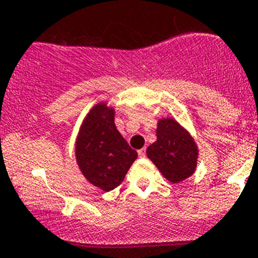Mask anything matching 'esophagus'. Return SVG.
<instances>
[{"label": "esophagus", "instance_id": "34e87169", "mask_svg": "<svg viewBox=\"0 0 258 258\" xmlns=\"http://www.w3.org/2000/svg\"><path fill=\"white\" fill-rule=\"evenodd\" d=\"M138 154H139L140 158H144L145 154H147V149H145V148H142V149L138 150Z\"/></svg>", "mask_w": 258, "mask_h": 258}]
</instances>
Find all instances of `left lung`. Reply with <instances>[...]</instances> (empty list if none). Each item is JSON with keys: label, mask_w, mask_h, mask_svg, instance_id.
<instances>
[{"label": "left lung", "mask_w": 258, "mask_h": 258, "mask_svg": "<svg viewBox=\"0 0 258 258\" xmlns=\"http://www.w3.org/2000/svg\"><path fill=\"white\" fill-rule=\"evenodd\" d=\"M147 155L169 182L179 183L195 173L198 149L189 133L174 119H162L157 142L148 147Z\"/></svg>", "instance_id": "8db88e82"}]
</instances>
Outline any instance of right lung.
I'll list each match as a JSON object with an SVG mask.
<instances>
[{
    "label": "right lung",
    "mask_w": 258,
    "mask_h": 258,
    "mask_svg": "<svg viewBox=\"0 0 258 258\" xmlns=\"http://www.w3.org/2000/svg\"><path fill=\"white\" fill-rule=\"evenodd\" d=\"M75 154L84 177L105 192L123 182L138 157L116 129L114 109L105 103L94 106L81 124Z\"/></svg>",
    "instance_id": "obj_1"
}]
</instances>
